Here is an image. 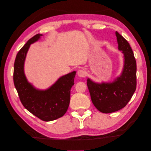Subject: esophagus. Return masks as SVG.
Returning <instances> with one entry per match:
<instances>
[{"label":"esophagus","mask_w":151,"mask_h":151,"mask_svg":"<svg viewBox=\"0 0 151 151\" xmlns=\"http://www.w3.org/2000/svg\"><path fill=\"white\" fill-rule=\"evenodd\" d=\"M78 76L80 78H85L86 76V71L80 70L78 71Z\"/></svg>","instance_id":"obj_1"}]
</instances>
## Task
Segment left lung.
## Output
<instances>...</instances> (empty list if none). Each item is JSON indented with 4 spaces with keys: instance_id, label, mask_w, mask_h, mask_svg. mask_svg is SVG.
<instances>
[{
    "instance_id": "1",
    "label": "left lung",
    "mask_w": 151,
    "mask_h": 151,
    "mask_svg": "<svg viewBox=\"0 0 151 151\" xmlns=\"http://www.w3.org/2000/svg\"><path fill=\"white\" fill-rule=\"evenodd\" d=\"M118 49L123 53L124 63L119 76L113 81L97 83L88 78L92 103L97 110L104 113L115 112L125 107L134 93L137 86V63L128 42L115 32Z\"/></svg>"
}]
</instances>
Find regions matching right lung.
<instances>
[{"label":"right lung","mask_w":151,"mask_h":151,"mask_svg":"<svg viewBox=\"0 0 151 151\" xmlns=\"http://www.w3.org/2000/svg\"><path fill=\"white\" fill-rule=\"evenodd\" d=\"M42 36L38 34L33 36L18 52L14 65L13 80L23 106L41 120L51 121L62 117L67 111L76 71L61 76L46 89H37L29 82L24 73L26 54L30 44L39 40Z\"/></svg>","instance_id":"add662e5"}]
</instances>
